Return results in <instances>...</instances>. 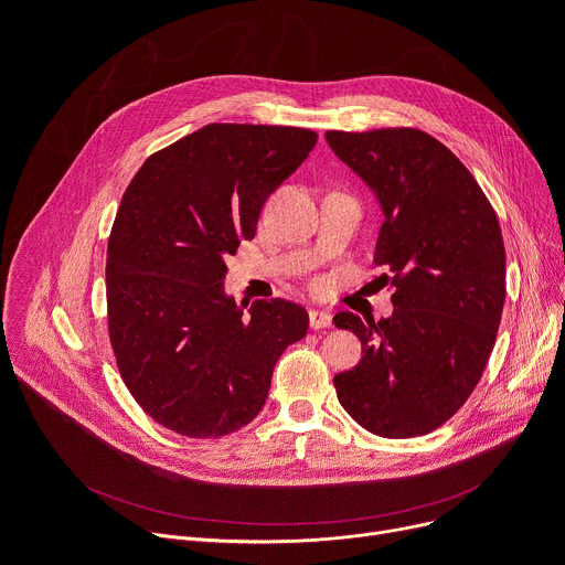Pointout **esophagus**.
I'll use <instances>...</instances> for the list:
<instances>
[{
  "label": "esophagus",
  "mask_w": 565,
  "mask_h": 565,
  "mask_svg": "<svg viewBox=\"0 0 565 565\" xmlns=\"http://www.w3.org/2000/svg\"><path fill=\"white\" fill-rule=\"evenodd\" d=\"M332 324V313L322 311V309H311L309 311V328L311 330H324Z\"/></svg>",
  "instance_id": "34e87169"
}]
</instances>
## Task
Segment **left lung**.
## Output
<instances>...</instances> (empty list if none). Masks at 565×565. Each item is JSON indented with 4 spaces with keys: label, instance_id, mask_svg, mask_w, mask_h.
<instances>
[{
    "label": "left lung",
    "instance_id": "8db88e82",
    "mask_svg": "<svg viewBox=\"0 0 565 565\" xmlns=\"http://www.w3.org/2000/svg\"><path fill=\"white\" fill-rule=\"evenodd\" d=\"M332 151L375 192L384 222L375 245L394 313L334 324L364 358L334 375L339 403L373 435L405 439L449 422L477 390L507 300L499 220L477 178L417 128L324 132Z\"/></svg>",
    "mask_w": 565,
    "mask_h": 565
}]
</instances>
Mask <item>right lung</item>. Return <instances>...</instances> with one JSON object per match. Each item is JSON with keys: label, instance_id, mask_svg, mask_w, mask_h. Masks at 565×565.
<instances>
[{"label": "right lung", "instance_id": "1", "mask_svg": "<svg viewBox=\"0 0 565 565\" xmlns=\"http://www.w3.org/2000/svg\"><path fill=\"white\" fill-rule=\"evenodd\" d=\"M318 135L211 124L146 158L107 243V332L128 392L160 426L211 439L265 405L281 352L307 334L288 300L235 305L226 256L252 241L265 199Z\"/></svg>", "mask_w": 565, "mask_h": 565}]
</instances>
